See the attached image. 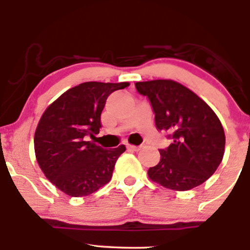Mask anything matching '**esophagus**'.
<instances>
[{"label": "esophagus", "instance_id": "obj_1", "mask_svg": "<svg viewBox=\"0 0 250 250\" xmlns=\"http://www.w3.org/2000/svg\"><path fill=\"white\" fill-rule=\"evenodd\" d=\"M142 148V146H133V145H127V149L133 151H139Z\"/></svg>", "mask_w": 250, "mask_h": 250}]
</instances>
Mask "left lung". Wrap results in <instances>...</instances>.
Here are the masks:
<instances>
[{
    "instance_id": "8db88e82",
    "label": "left lung",
    "mask_w": 250,
    "mask_h": 250,
    "mask_svg": "<svg viewBox=\"0 0 250 250\" xmlns=\"http://www.w3.org/2000/svg\"><path fill=\"white\" fill-rule=\"evenodd\" d=\"M150 102L157 130L168 133L169 147L148 169L154 182L185 191L202 185L215 173L225 154L226 136L213 109L185 85L171 80L136 82Z\"/></svg>"
}]
</instances>
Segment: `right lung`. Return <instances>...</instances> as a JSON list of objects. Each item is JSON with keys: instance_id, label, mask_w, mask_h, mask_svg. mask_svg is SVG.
<instances>
[{"instance_id": "obj_1", "label": "right lung", "mask_w": 250, "mask_h": 250, "mask_svg": "<svg viewBox=\"0 0 250 250\" xmlns=\"http://www.w3.org/2000/svg\"><path fill=\"white\" fill-rule=\"evenodd\" d=\"M128 82H84L63 93L45 109L37 125L34 147L45 177L64 194L87 196L110 181L125 146L103 149L90 141L100 133L108 96Z\"/></svg>"}]
</instances>
